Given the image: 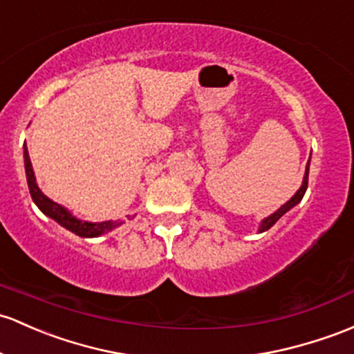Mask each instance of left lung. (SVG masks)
<instances>
[{"label": "left lung", "instance_id": "left-lung-1", "mask_svg": "<svg viewBox=\"0 0 354 354\" xmlns=\"http://www.w3.org/2000/svg\"><path fill=\"white\" fill-rule=\"evenodd\" d=\"M309 165H310V158H309V162H307V165H306V174H304V180H302V185H300L299 191L295 192L294 196L290 197V201H287V203H285L282 207L277 209V211L273 212V214H270L268 218H265L263 221H261V224H260V230H258V231H260V233H263V231L270 230V227H272L273 224H275L277 221H279L280 218H282V216L285 214V212L290 211L292 207L297 206V204L300 203V201H302L304 194H306V191H307V184H309Z\"/></svg>", "mask_w": 354, "mask_h": 354}]
</instances>
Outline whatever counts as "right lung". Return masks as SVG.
Returning a JSON list of instances; mask_svg holds the SVG:
<instances>
[{
  "label": "right lung",
  "instance_id": "1",
  "mask_svg": "<svg viewBox=\"0 0 354 354\" xmlns=\"http://www.w3.org/2000/svg\"><path fill=\"white\" fill-rule=\"evenodd\" d=\"M24 157H25V172H26V182H28L30 196H32L33 203L39 206V209L45 216H48V218H52L54 221L59 223L60 226H64L66 230H69L74 234H77V236H82V238L101 236V234L109 233V231L120 226L121 221H104V223L81 221V219H77L75 216H72L66 207L54 203L52 199H48V197L40 191L39 185H37L35 174H33L32 162H30V155H28V150H26V145L24 147Z\"/></svg>",
  "mask_w": 354,
  "mask_h": 354
}]
</instances>
